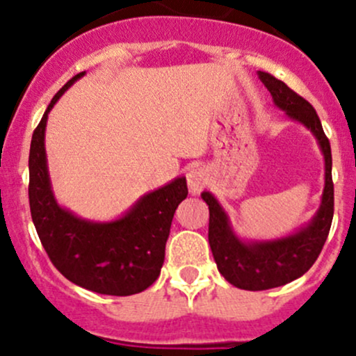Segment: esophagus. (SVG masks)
<instances>
[{"mask_svg": "<svg viewBox=\"0 0 356 356\" xmlns=\"http://www.w3.org/2000/svg\"><path fill=\"white\" fill-rule=\"evenodd\" d=\"M207 184H209V174H207L204 167H192L189 172H187V186H189L192 194L201 192Z\"/></svg>", "mask_w": 356, "mask_h": 356, "instance_id": "obj_1", "label": "esophagus"}]
</instances>
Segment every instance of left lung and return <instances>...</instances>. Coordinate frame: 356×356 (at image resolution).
Here are the masks:
<instances>
[{
    "label": "left lung",
    "instance_id": "left-lung-1",
    "mask_svg": "<svg viewBox=\"0 0 356 356\" xmlns=\"http://www.w3.org/2000/svg\"><path fill=\"white\" fill-rule=\"evenodd\" d=\"M259 80L269 90L273 100L286 115L312 130L325 157V189L316 216L286 238L273 241L244 243L232 231L227 214L211 192H202L201 197L209 206V244L219 273L232 286L248 291H263L291 283L303 276L320 256L328 238L333 220V179L332 147L323 132L320 117L309 102L293 92L284 81L271 73L257 72Z\"/></svg>",
    "mask_w": 356,
    "mask_h": 356
}]
</instances>
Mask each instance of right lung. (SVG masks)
Returning a JSON list of instances; mask_svg holds the SVG:
<instances>
[{"mask_svg":"<svg viewBox=\"0 0 356 356\" xmlns=\"http://www.w3.org/2000/svg\"><path fill=\"white\" fill-rule=\"evenodd\" d=\"M75 75L53 97L35 129L30 147V211L44 251L58 271L72 283L112 296L144 291L161 275L174 212L187 197L186 177H177L149 192L112 222H92L58 206L53 195L44 152L48 113Z\"/></svg>","mask_w":356,"mask_h":356,"instance_id":"1","label":"right lung"}]
</instances>
